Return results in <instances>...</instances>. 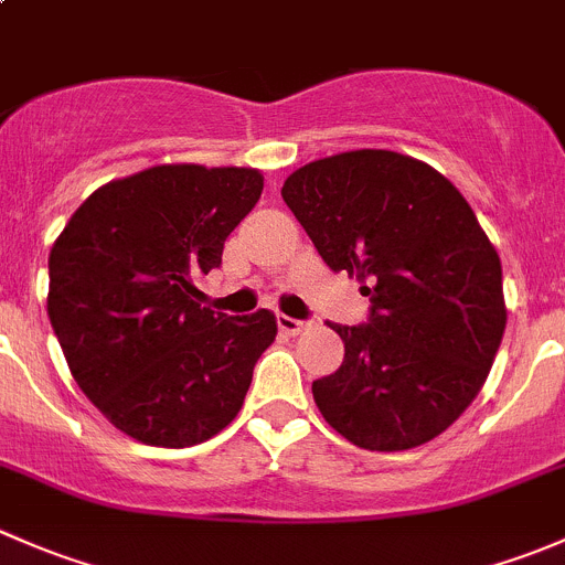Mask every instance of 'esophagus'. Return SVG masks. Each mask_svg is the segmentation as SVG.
<instances>
[{"label":"esophagus","instance_id":"obj_1","mask_svg":"<svg viewBox=\"0 0 565 565\" xmlns=\"http://www.w3.org/2000/svg\"><path fill=\"white\" fill-rule=\"evenodd\" d=\"M278 328H281L287 335H298V333H303L306 328H309V322H303V319H295V317L281 315V317H278Z\"/></svg>","mask_w":565,"mask_h":565}]
</instances>
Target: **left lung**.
Returning a JSON list of instances; mask_svg holds the SVG:
<instances>
[{
  "label": "left lung",
  "instance_id": "obj_1",
  "mask_svg": "<svg viewBox=\"0 0 565 565\" xmlns=\"http://www.w3.org/2000/svg\"><path fill=\"white\" fill-rule=\"evenodd\" d=\"M281 196L330 270L369 284V322L330 324L344 363L311 385L322 418L366 451L435 440L483 388L505 330L503 267L467 199L391 150L306 163Z\"/></svg>",
  "mask_w": 565,
  "mask_h": 565
}]
</instances>
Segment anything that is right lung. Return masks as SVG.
<instances>
[{
	"label": "right lung",
	"instance_id": "right-lung-1",
	"mask_svg": "<svg viewBox=\"0 0 565 565\" xmlns=\"http://www.w3.org/2000/svg\"><path fill=\"white\" fill-rule=\"evenodd\" d=\"M259 169L163 163L100 185L49 254V319L84 396L134 440L199 446L235 420L276 315H215L193 278L259 202Z\"/></svg>",
	"mask_w": 565,
	"mask_h": 565
}]
</instances>
